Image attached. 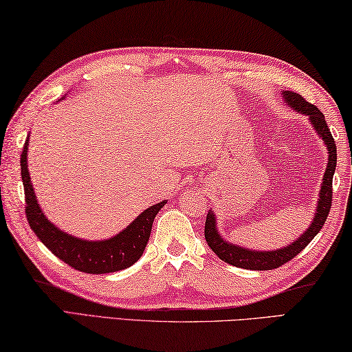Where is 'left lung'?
Instances as JSON below:
<instances>
[{"label":"left lung","mask_w":352,"mask_h":352,"mask_svg":"<svg viewBox=\"0 0 352 352\" xmlns=\"http://www.w3.org/2000/svg\"><path fill=\"white\" fill-rule=\"evenodd\" d=\"M282 98H284L285 104L290 109L309 118L310 126H312L314 131L316 132V135L321 138L327 149V166L324 170V176H322L318 201H316V209L314 212L312 223L309 224L307 229L304 230L296 240H293L290 245H285L282 248H278V250H270V251L251 250V248H245V246L235 245L232 241H228L220 234V230H218L217 217L214 214V210L210 209L209 214H207L206 228H204L207 245L210 246V250L214 251L223 262L234 265V267L237 268L265 272V270H273V268L282 267L285 262H289L293 257L298 256L299 252H301L304 248L312 241L315 235L320 232V229L324 226L327 214H329L331 210L332 177L337 166V148H336V142H333L331 131L326 124L324 115L320 112L318 107H315L314 104H309L301 95L293 94L290 90H282Z\"/></svg>","instance_id":"left-lung-1"}]
</instances>
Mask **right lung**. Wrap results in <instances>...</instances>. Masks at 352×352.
<instances>
[{"instance_id": "obj_1", "label": "right lung", "mask_w": 352, "mask_h": 352, "mask_svg": "<svg viewBox=\"0 0 352 352\" xmlns=\"http://www.w3.org/2000/svg\"><path fill=\"white\" fill-rule=\"evenodd\" d=\"M62 100H65V96H62L59 101ZM28 148H30V137L26 138L21 151V181L25 187L28 223L40 241L56 257L82 273H115L134 265L145 251L154 218L166 204V199L149 206L134 221L111 239H79L76 235L59 229L45 217L34 192L30 170H28Z\"/></svg>"}]
</instances>
